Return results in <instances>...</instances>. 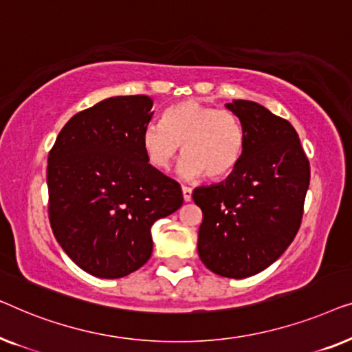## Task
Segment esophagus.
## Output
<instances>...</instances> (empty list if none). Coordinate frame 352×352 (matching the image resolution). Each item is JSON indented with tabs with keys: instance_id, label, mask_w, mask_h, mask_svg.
<instances>
[{
	"instance_id": "1",
	"label": "esophagus",
	"mask_w": 352,
	"mask_h": 352,
	"mask_svg": "<svg viewBox=\"0 0 352 352\" xmlns=\"http://www.w3.org/2000/svg\"><path fill=\"white\" fill-rule=\"evenodd\" d=\"M182 192H183V201L185 202H190L191 201V195H192V190L188 186H182Z\"/></svg>"
}]
</instances>
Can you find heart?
Wrapping results in <instances>:
<instances>
[{"instance_id":"heart-1","label":"heart","mask_w":352,"mask_h":352,"mask_svg":"<svg viewBox=\"0 0 352 352\" xmlns=\"http://www.w3.org/2000/svg\"><path fill=\"white\" fill-rule=\"evenodd\" d=\"M244 145V129L231 111L196 100L169 107L162 126L150 124L142 132V150L156 170H169L183 146L186 157L178 169L182 178L228 177L239 166Z\"/></svg>"}]
</instances>
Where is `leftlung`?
I'll list each match as a JSON object with an SVG mask.
<instances>
[{
	"label": "left lung",
	"instance_id": "left-lung-1",
	"mask_svg": "<svg viewBox=\"0 0 352 352\" xmlns=\"http://www.w3.org/2000/svg\"><path fill=\"white\" fill-rule=\"evenodd\" d=\"M245 133L244 155L225 182L199 186L197 254L212 273L244 279L268 268L298 232L309 161L289 121L260 103H225Z\"/></svg>",
	"mask_w": 352,
	"mask_h": 352
}]
</instances>
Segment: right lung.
<instances>
[{"label": "right lung", "mask_w": 352, "mask_h": 352, "mask_svg": "<svg viewBox=\"0 0 352 352\" xmlns=\"http://www.w3.org/2000/svg\"><path fill=\"white\" fill-rule=\"evenodd\" d=\"M153 98L118 96L78 113L47 157L49 220L86 273L118 279L150 260L151 226L183 204L175 180L148 164L142 132Z\"/></svg>", "instance_id": "1"}]
</instances>
